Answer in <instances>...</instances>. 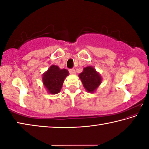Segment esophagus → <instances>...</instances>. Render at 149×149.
Instances as JSON below:
<instances>
[{
    "mask_svg": "<svg viewBox=\"0 0 149 149\" xmlns=\"http://www.w3.org/2000/svg\"><path fill=\"white\" fill-rule=\"evenodd\" d=\"M70 73L71 74H75V71L74 69H70Z\"/></svg>",
    "mask_w": 149,
    "mask_h": 149,
    "instance_id": "esophagus-1",
    "label": "esophagus"
}]
</instances>
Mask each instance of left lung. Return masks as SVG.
Listing matches in <instances>:
<instances>
[{"label": "left lung", "instance_id": "obj_1", "mask_svg": "<svg viewBox=\"0 0 149 149\" xmlns=\"http://www.w3.org/2000/svg\"><path fill=\"white\" fill-rule=\"evenodd\" d=\"M85 90L88 93H93L102 83V76L93 66L88 65L85 67L81 73L79 74Z\"/></svg>", "mask_w": 149, "mask_h": 149}]
</instances>
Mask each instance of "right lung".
<instances>
[{
    "mask_svg": "<svg viewBox=\"0 0 149 149\" xmlns=\"http://www.w3.org/2000/svg\"><path fill=\"white\" fill-rule=\"evenodd\" d=\"M69 72L66 69H60L58 66L52 65L47 71L42 74V84L47 92L52 95L60 93L64 79Z\"/></svg>",
    "mask_w": 149,
    "mask_h": 149,
    "instance_id": "1",
    "label": "right lung"
}]
</instances>
